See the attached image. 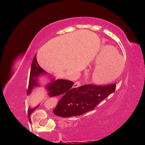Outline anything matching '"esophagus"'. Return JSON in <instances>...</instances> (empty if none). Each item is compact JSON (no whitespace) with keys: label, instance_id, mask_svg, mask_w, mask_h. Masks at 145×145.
<instances>
[{"label":"esophagus","instance_id":"esophagus-1","mask_svg":"<svg viewBox=\"0 0 145 145\" xmlns=\"http://www.w3.org/2000/svg\"><path fill=\"white\" fill-rule=\"evenodd\" d=\"M80 85H81V82H75V84H74V87L78 88V87H79V86Z\"/></svg>","mask_w":145,"mask_h":145}]
</instances>
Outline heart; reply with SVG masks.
Wrapping results in <instances>:
<instances>
[{"instance_id":"1","label":"heart","mask_w":145,"mask_h":145,"mask_svg":"<svg viewBox=\"0 0 145 145\" xmlns=\"http://www.w3.org/2000/svg\"><path fill=\"white\" fill-rule=\"evenodd\" d=\"M95 68L92 73V80L99 84H107L119 78L123 71L125 61L114 48L104 46L93 61Z\"/></svg>"}]
</instances>
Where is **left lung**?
<instances>
[{"label": "left lung", "mask_w": 145, "mask_h": 145, "mask_svg": "<svg viewBox=\"0 0 145 145\" xmlns=\"http://www.w3.org/2000/svg\"><path fill=\"white\" fill-rule=\"evenodd\" d=\"M116 84L99 86L85 84L76 88L69 95L61 98L53 110L61 117L82 115L93 110L99 103L114 92Z\"/></svg>", "instance_id": "obj_1"}]
</instances>
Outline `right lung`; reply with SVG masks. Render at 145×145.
<instances>
[{"label":"right lung","mask_w":145,"mask_h":145,"mask_svg":"<svg viewBox=\"0 0 145 145\" xmlns=\"http://www.w3.org/2000/svg\"><path fill=\"white\" fill-rule=\"evenodd\" d=\"M42 74H46V71L41 68L37 61L36 56H35L33 60L32 65H31V71H30V77L29 86L27 89V95H30L32 92V90L36 86H39L38 83V78ZM74 83L71 81L67 80H56L54 79L52 82L46 86V89L48 91V95L50 97H55L59 95H63L62 98L67 97L69 95L74 89L76 88H71ZM38 107V106H37ZM35 108H29L28 110V116H31V113L35 110Z\"/></svg>","instance_id":"obj_1"}]
</instances>
